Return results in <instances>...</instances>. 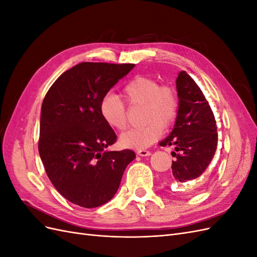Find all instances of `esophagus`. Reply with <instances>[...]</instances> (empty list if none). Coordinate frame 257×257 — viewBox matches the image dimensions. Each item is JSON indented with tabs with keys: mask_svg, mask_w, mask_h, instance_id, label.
Here are the masks:
<instances>
[{
	"mask_svg": "<svg viewBox=\"0 0 257 257\" xmlns=\"http://www.w3.org/2000/svg\"><path fill=\"white\" fill-rule=\"evenodd\" d=\"M137 154L141 155V157H149V155H151V152L148 150H145V149H142V150L137 151Z\"/></svg>",
	"mask_w": 257,
	"mask_h": 257,
	"instance_id": "obj_1",
	"label": "esophagus"
}]
</instances>
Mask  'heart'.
<instances>
[{
	"label": "heart",
	"mask_w": 257,
	"mask_h": 257,
	"mask_svg": "<svg viewBox=\"0 0 257 257\" xmlns=\"http://www.w3.org/2000/svg\"><path fill=\"white\" fill-rule=\"evenodd\" d=\"M122 95L130 107L142 106V126L130 128L120 136V144L131 149H145L161 137L163 128L175 123L180 100L176 88L169 83H160L150 76L138 75L123 87ZM99 114L108 126L123 131L127 124V109L123 100L112 93L100 99Z\"/></svg>",
	"instance_id": "1"
}]
</instances>
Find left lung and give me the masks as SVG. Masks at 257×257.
<instances>
[{
	"instance_id": "obj_1",
	"label": "left lung",
	"mask_w": 257,
	"mask_h": 257,
	"mask_svg": "<svg viewBox=\"0 0 257 257\" xmlns=\"http://www.w3.org/2000/svg\"><path fill=\"white\" fill-rule=\"evenodd\" d=\"M180 108L175 127L161 142L162 147H174L170 179L188 182L203 175L211 163L217 146L216 122L203 91L184 71L177 78Z\"/></svg>"
}]
</instances>
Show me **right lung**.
<instances>
[{"label": "right lung", "instance_id": "right-lung-1", "mask_svg": "<svg viewBox=\"0 0 257 257\" xmlns=\"http://www.w3.org/2000/svg\"><path fill=\"white\" fill-rule=\"evenodd\" d=\"M135 64L82 62L62 74L46 94L40 152L54 188L71 203L96 208L110 200L134 151H106L116 135L99 114L100 99Z\"/></svg>", "mask_w": 257, "mask_h": 257}]
</instances>
